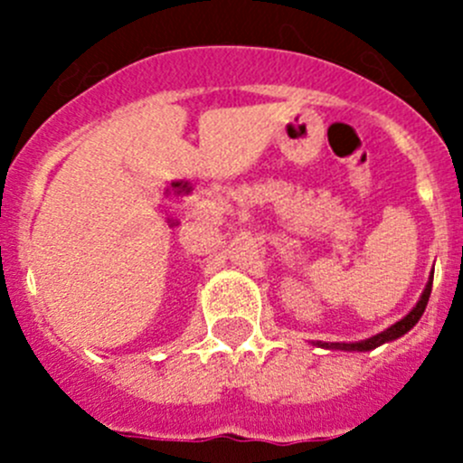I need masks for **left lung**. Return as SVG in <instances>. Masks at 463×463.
Returning a JSON list of instances; mask_svg holds the SVG:
<instances>
[{"label": "left lung", "instance_id": "left-lung-1", "mask_svg": "<svg viewBox=\"0 0 463 463\" xmlns=\"http://www.w3.org/2000/svg\"><path fill=\"white\" fill-rule=\"evenodd\" d=\"M432 278H434V270L430 273V278H428L426 288H423L421 298H419L417 305L412 307V311H410L408 316H403V318H401L399 322H394L392 326L383 329L381 334L372 335V338H365V340H358V343H322V340H316L314 345H316V347H322V349H340V352H372V349L381 347V345L392 343V340L401 338V335L408 334V331L412 329V326L417 325L419 320H421L423 311H426L428 300H430Z\"/></svg>", "mask_w": 463, "mask_h": 463}]
</instances>
